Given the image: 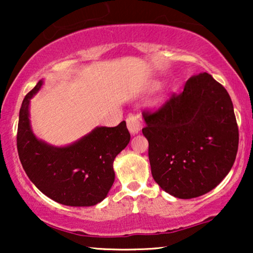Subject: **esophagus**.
Returning <instances> with one entry per match:
<instances>
[{"label": "esophagus", "mask_w": 253, "mask_h": 253, "mask_svg": "<svg viewBox=\"0 0 253 253\" xmlns=\"http://www.w3.org/2000/svg\"><path fill=\"white\" fill-rule=\"evenodd\" d=\"M126 126L127 129H129V131L132 134L140 132V130L144 126L143 117L140 115H137V114H130L126 119Z\"/></svg>", "instance_id": "obj_1"}]
</instances>
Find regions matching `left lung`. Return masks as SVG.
I'll return each instance as SVG.
<instances>
[{
	"label": "left lung",
	"mask_w": 253,
	"mask_h": 253,
	"mask_svg": "<svg viewBox=\"0 0 253 253\" xmlns=\"http://www.w3.org/2000/svg\"><path fill=\"white\" fill-rule=\"evenodd\" d=\"M154 181L191 199L213 190L233 167L238 126L227 89L207 72L191 77L155 110H144Z\"/></svg>",
	"instance_id": "8db88e82"
}]
</instances>
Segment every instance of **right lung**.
<instances>
[{
	"label": "right lung",
	"mask_w": 253,
	"mask_h": 253,
	"mask_svg": "<svg viewBox=\"0 0 253 253\" xmlns=\"http://www.w3.org/2000/svg\"><path fill=\"white\" fill-rule=\"evenodd\" d=\"M42 81L23 100L17 130V150L26 175L43 195L68 206H93L106 198L115 172L113 162L126 147V121L117 126L96 127L67 147L38 140L30 126L29 103Z\"/></svg>",
	"instance_id": "right-lung-1"
}]
</instances>
